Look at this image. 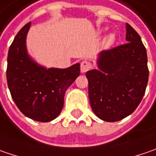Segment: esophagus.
I'll use <instances>...</instances> for the list:
<instances>
[{
	"mask_svg": "<svg viewBox=\"0 0 156 156\" xmlns=\"http://www.w3.org/2000/svg\"><path fill=\"white\" fill-rule=\"evenodd\" d=\"M91 64L89 62V61H87V60H84V61H82L81 62V65H80V69H81V72H86L87 71H89L90 69L91 68Z\"/></svg>",
	"mask_w": 156,
	"mask_h": 156,
	"instance_id": "34e87169",
	"label": "esophagus"
}]
</instances>
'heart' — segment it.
Instances as JSON below:
<instances>
[{"mask_svg": "<svg viewBox=\"0 0 156 156\" xmlns=\"http://www.w3.org/2000/svg\"><path fill=\"white\" fill-rule=\"evenodd\" d=\"M115 41V35L114 34H109L104 40V44L105 47H109L111 46Z\"/></svg>", "mask_w": 156, "mask_h": 156, "instance_id": "obj_1", "label": "heart"}]
</instances>
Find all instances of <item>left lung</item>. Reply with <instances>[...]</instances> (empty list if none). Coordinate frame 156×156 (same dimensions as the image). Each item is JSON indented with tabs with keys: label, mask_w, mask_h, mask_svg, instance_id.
<instances>
[{
	"label": "left lung",
	"mask_w": 156,
	"mask_h": 156,
	"mask_svg": "<svg viewBox=\"0 0 156 156\" xmlns=\"http://www.w3.org/2000/svg\"><path fill=\"white\" fill-rule=\"evenodd\" d=\"M127 43L103 51L99 70L86 72L90 105L98 118L118 121L130 115L144 96L148 81L147 56L140 37L128 23Z\"/></svg>",
	"instance_id": "obj_1"
}]
</instances>
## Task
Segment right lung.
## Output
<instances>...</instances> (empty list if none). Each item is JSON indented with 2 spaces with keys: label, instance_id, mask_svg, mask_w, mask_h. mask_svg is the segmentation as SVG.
<instances>
[{
  "label": "right lung",
  "instance_id": "right-lung-1",
  "mask_svg": "<svg viewBox=\"0 0 156 156\" xmlns=\"http://www.w3.org/2000/svg\"><path fill=\"white\" fill-rule=\"evenodd\" d=\"M28 23L17 33L8 54L7 81L11 97L25 116L40 122L56 119L64 106L67 88L80 74V65L67 69H45L26 51Z\"/></svg>",
  "mask_w": 156,
  "mask_h": 156
}]
</instances>
